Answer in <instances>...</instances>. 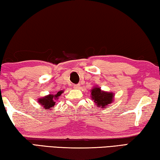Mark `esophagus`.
I'll use <instances>...</instances> for the list:
<instances>
[{
    "label": "esophagus",
    "mask_w": 160,
    "mask_h": 160,
    "mask_svg": "<svg viewBox=\"0 0 160 160\" xmlns=\"http://www.w3.org/2000/svg\"><path fill=\"white\" fill-rule=\"evenodd\" d=\"M74 88H75V89H79L80 86L78 85V84H77V85H74Z\"/></svg>",
    "instance_id": "1"
}]
</instances>
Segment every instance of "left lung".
I'll return each instance as SVG.
<instances>
[{
    "label": "left lung",
    "mask_w": 160,
    "mask_h": 160,
    "mask_svg": "<svg viewBox=\"0 0 160 160\" xmlns=\"http://www.w3.org/2000/svg\"><path fill=\"white\" fill-rule=\"evenodd\" d=\"M91 97L98 108H104L113 102L114 93L102 91L98 86H94L91 90Z\"/></svg>",
    "instance_id": "8db88e82"
}]
</instances>
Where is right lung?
<instances>
[{"label":"right lung","instance_id":"obj_1","mask_svg":"<svg viewBox=\"0 0 160 160\" xmlns=\"http://www.w3.org/2000/svg\"><path fill=\"white\" fill-rule=\"evenodd\" d=\"M64 91H59L58 92L48 94L45 96H43L42 98H39L38 99V102L40 103V106L43 107L47 111H50L54 108V105H55L56 101L58 100L59 97L63 93Z\"/></svg>","mask_w":160,"mask_h":160}]
</instances>
